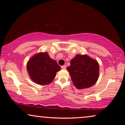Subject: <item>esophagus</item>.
Wrapping results in <instances>:
<instances>
[{
	"mask_svg": "<svg viewBox=\"0 0 125 125\" xmlns=\"http://www.w3.org/2000/svg\"><path fill=\"white\" fill-rule=\"evenodd\" d=\"M66 68V65H63V66H61V69H63V70L65 69Z\"/></svg>",
	"mask_w": 125,
	"mask_h": 125,
	"instance_id": "34e87169",
	"label": "esophagus"
}]
</instances>
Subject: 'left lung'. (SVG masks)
Returning <instances> with one entry per match:
<instances>
[{
  "label": "left lung",
  "mask_w": 125,
  "mask_h": 125,
  "mask_svg": "<svg viewBox=\"0 0 125 125\" xmlns=\"http://www.w3.org/2000/svg\"><path fill=\"white\" fill-rule=\"evenodd\" d=\"M76 88L83 89L95 84L99 77L98 63L88 54H76L67 68Z\"/></svg>",
  "instance_id": "obj_1"
}]
</instances>
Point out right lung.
Here are the masks:
<instances>
[{"label": "right lung", "mask_w": 125, "mask_h": 125, "mask_svg": "<svg viewBox=\"0 0 125 125\" xmlns=\"http://www.w3.org/2000/svg\"><path fill=\"white\" fill-rule=\"evenodd\" d=\"M60 69L57 62L51 59L46 52L35 54L27 64V70L30 78L40 85L49 84Z\"/></svg>", "instance_id": "obj_1"}]
</instances>
